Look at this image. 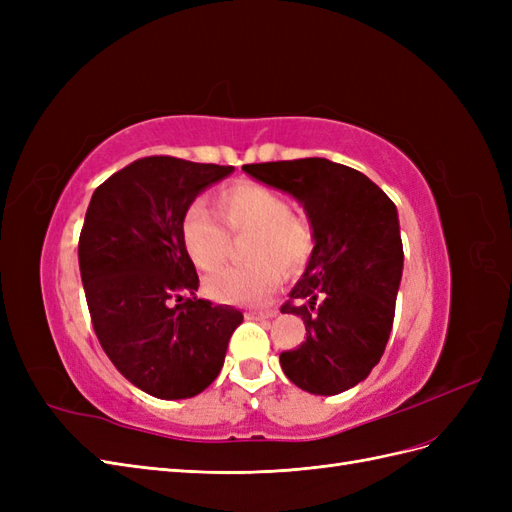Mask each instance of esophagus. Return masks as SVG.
I'll list each match as a JSON object with an SVG mask.
<instances>
[{
	"label": "esophagus",
	"mask_w": 512,
	"mask_h": 512,
	"mask_svg": "<svg viewBox=\"0 0 512 512\" xmlns=\"http://www.w3.org/2000/svg\"><path fill=\"white\" fill-rule=\"evenodd\" d=\"M277 316V309H267V312H250L247 314V318L252 320H269V318H275Z\"/></svg>",
	"instance_id": "1"
}]
</instances>
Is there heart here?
I'll return each mask as SVG.
<instances>
[{"mask_svg":"<svg viewBox=\"0 0 512 512\" xmlns=\"http://www.w3.org/2000/svg\"><path fill=\"white\" fill-rule=\"evenodd\" d=\"M222 222L232 235H247L243 254L252 262L224 267L205 277V292L228 305H258L288 273L301 271L314 252V230L301 215L292 213L288 200L267 185L235 183L218 194ZM218 218L194 203L183 213L181 241L194 267L211 271L226 258L230 237Z\"/></svg>","mask_w":512,"mask_h":512,"instance_id":"1","label":"heart"}]
</instances>
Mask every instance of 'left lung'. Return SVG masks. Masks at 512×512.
<instances>
[{
	"label": "left lung",
	"mask_w": 512,
	"mask_h": 512,
	"mask_svg": "<svg viewBox=\"0 0 512 512\" xmlns=\"http://www.w3.org/2000/svg\"><path fill=\"white\" fill-rule=\"evenodd\" d=\"M243 170L290 194L314 230V252L282 305L307 331L299 348L280 354L284 374L312 395L344 393L378 365L393 329L404 271L397 207L359 170L327 158Z\"/></svg>",
	"instance_id": "8db88e82"
}]
</instances>
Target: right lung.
I'll return each instance as SVG.
<instances>
[{
  "label": "right lung",
  "mask_w": 512,
  "mask_h": 512,
  "mask_svg": "<svg viewBox=\"0 0 512 512\" xmlns=\"http://www.w3.org/2000/svg\"><path fill=\"white\" fill-rule=\"evenodd\" d=\"M232 170L143 158L108 177L87 207L79 267L94 331L119 374L151 397L203 393L243 322L239 309L196 297L181 241L183 213Z\"/></svg>",
  "instance_id": "1"
}]
</instances>
